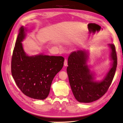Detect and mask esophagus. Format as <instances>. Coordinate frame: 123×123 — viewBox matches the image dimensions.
Wrapping results in <instances>:
<instances>
[{
	"label": "esophagus",
	"mask_w": 123,
	"mask_h": 123,
	"mask_svg": "<svg viewBox=\"0 0 123 123\" xmlns=\"http://www.w3.org/2000/svg\"><path fill=\"white\" fill-rule=\"evenodd\" d=\"M64 65L65 67H66V66H67L68 65V61H67V60L65 59V60H64Z\"/></svg>",
	"instance_id": "34e87169"
}]
</instances>
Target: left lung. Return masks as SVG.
Masks as SVG:
<instances>
[{"label": "left lung", "mask_w": 123, "mask_h": 123, "mask_svg": "<svg viewBox=\"0 0 123 123\" xmlns=\"http://www.w3.org/2000/svg\"><path fill=\"white\" fill-rule=\"evenodd\" d=\"M108 45L111 49L113 65L101 82L94 81L87 64V55L84 50L73 51L68 56L67 68L68 80L73 95L79 102L91 103L98 100L107 92L112 83L117 64V57L114 44Z\"/></svg>", "instance_id": "8db88e82"}]
</instances>
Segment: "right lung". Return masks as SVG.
Instances as JSON below:
<instances>
[{"label": "right lung", "mask_w": 123, "mask_h": 123, "mask_svg": "<svg viewBox=\"0 0 123 123\" xmlns=\"http://www.w3.org/2000/svg\"><path fill=\"white\" fill-rule=\"evenodd\" d=\"M21 27L17 37L11 58V74L17 86L30 98L44 99L50 92L54 77L63 66L61 56L25 55L21 42L25 36Z\"/></svg>", "instance_id": "add662e5"}]
</instances>
